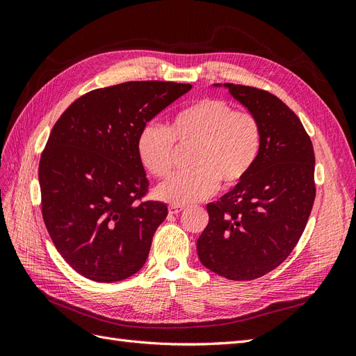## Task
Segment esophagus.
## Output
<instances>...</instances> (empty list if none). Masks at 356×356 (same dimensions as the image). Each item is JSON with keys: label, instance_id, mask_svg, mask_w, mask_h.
<instances>
[{"label": "esophagus", "instance_id": "esophagus-1", "mask_svg": "<svg viewBox=\"0 0 356 356\" xmlns=\"http://www.w3.org/2000/svg\"><path fill=\"white\" fill-rule=\"evenodd\" d=\"M184 209L186 208L181 207V204H169V213H172V215H177V213L184 211Z\"/></svg>", "mask_w": 356, "mask_h": 356}]
</instances>
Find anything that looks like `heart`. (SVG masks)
I'll use <instances>...</instances> for the list:
<instances>
[{
	"mask_svg": "<svg viewBox=\"0 0 356 356\" xmlns=\"http://www.w3.org/2000/svg\"><path fill=\"white\" fill-rule=\"evenodd\" d=\"M193 147L191 169L170 175L156 196L172 204H188L212 196L220 181L236 187L251 174L261 149V127L250 111L233 110L218 98H204L178 111L169 126L145 124L136 138L143 168L157 178L169 174L175 145Z\"/></svg>",
	"mask_w": 356,
	"mask_h": 356,
	"instance_id": "b5f03b06",
	"label": "heart"
}]
</instances>
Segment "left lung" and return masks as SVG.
<instances>
[{
    "instance_id": "1",
    "label": "left lung",
    "mask_w": 356,
    "mask_h": 356,
    "mask_svg": "<svg viewBox=\"0 0 356 356\" xmlns=\"http://www.w3.org/2000/svg\"><path fill=\"white\" fill-rule=\"evenodd\" d=\"M225 88L261 127L251 174L208 203L209 222L197 239L200 263L230 281L272 272L294 250L314 207V145L300 118L275 95L241 84Z\"/></svg>"
}]
</instances>
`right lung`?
I'll list each match as a JSON object with an SVG mask.
<instances>
[{"mask_svg":"<svg viewBox=\"0 0 356 356\" xmlns=\"http://www.w3.org/2000/svg\"><path fill=\"white\" fill-rule=\"evenodd\" d=\"M190 89L172 81L96 89L53 126L38 168L42 220L58 252L81 276L110 284L145 264L168 207L136 202L148 188L136 138Z\"/></svg>","mask_w":356,"mask_h":356,"instance_id":"1","label":"right lung"}]
</instances>
